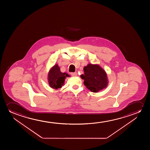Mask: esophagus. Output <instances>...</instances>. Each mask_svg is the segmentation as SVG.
<instances>
[{
    "instance_id": "obj_1",
    "label": "esophagus",
    "mask_w": 150,
    "mask_h": 150,
    "mask_svg": "<svg viewBox=\"0 0 150 150\" xmlns=\"http://www.w3.org/2000/svg\"><path fill=\"white\" fill-rule=\"evenodd\" d=\"M71 75L72 76H77V73L76 72H74V73H71Z\"/></svg>"
}]
</instances>
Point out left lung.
Here are the masks:
<instances>
[{"instance_id":"left-lung-1","label":"left lung","mask_w":150,"mask_h":150,"mask_svg":"<svg viewBox=\"0 0 150 150\" xmlns=\"http://www.w3.org/2000/svg\"><path fill=\"white\" fill-rule=\"evenodd\" d=\"M83 70L84 74L80 77L84 79V86L91 92H98L107 87L108 83L107 74L100 66L88 64Z\"/></svg>"}]
</instances>
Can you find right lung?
<instances>
[{
	"label": "right lung",
	"instance_id": "obj_1",
	"mask_svg": "<svg viewBox=\"0 0 150 150\" xmlns=\"http://www.w3.org/2000/svg\"><path fill=\"white\" fill-rule=\"evenodd\" d=\"M69 75L66 73H62L57 64H56L50 71L48 80L50 86L55 89L60 88L64 84L66 77Z\"/></svg>",
	"mask_w": 150,
	"mask_h": 150
}]
</instances>
